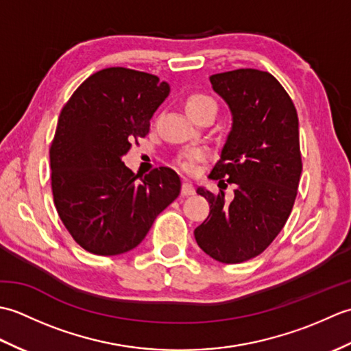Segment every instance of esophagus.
I'll list each match as a JSON object with an SVG mask.
<instances>
[{"label": "esophagus", "instance_id": "1", "mask_svg": "<svg viewBox=\"0 0 351 351\" xmlns=\"http://www.w3.org/2000/svg\"><path fill=\"white\" fill-rule=\"evenodd\" d=\"M191 195H195V187H193V184L190 181H184L182 196H191Z\"/></svg>", "mask_w": 351, "mask_h": 351}]
</instances>
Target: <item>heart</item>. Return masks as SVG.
<instances>
[{
    "mask_svg": "<svg viewBox=\"0 0 351 351\" xmlns=\"http://www.w3.org/2000/svg\"><path fill=\"white\" fill-rule=\"evenodd\" d=\"M215 110H217V106H215V101L205 93H190L185 99V111H187L190 117H195L197 114L202 113H213L215 114ZM204 152L200 149H191V151L185 152L181 155L180 164L181 167L185 170H193L195 169V162L200 161L204 158Z\"/></svg>",
    "mask_w": 351,
    "mask_h": 351,
    "instance_id": "b5f03b06",
    "label": "heart"
}]
</instances>
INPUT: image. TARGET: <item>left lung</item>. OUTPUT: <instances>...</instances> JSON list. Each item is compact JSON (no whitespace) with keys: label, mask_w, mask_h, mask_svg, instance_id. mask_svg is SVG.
I'll return each mask as SVG.
<instances>
[{"label":"left lung","mask_w":351,"mask_h":351,"mask_svg":"<svg viewBox=\"0 0 351 351\" xmlns=\"http://www.w3.org/2000/svg\"><path fill=\"white\" fill-rule=\"evenodd\" d=\"M232 113V128L210 180L234 184V199L197 187L210 215L195 229L206 255L238 264L261 255L285 226L302 175L299 117L271 73L237 69L210 77Z\"/></svg>","instance_id":"8db88e82"}]
</instances>
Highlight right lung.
Masks as SVG:
<instances>
[{
  "mask_svg": "<svg viewBox=\"0 0 351 351\" xmlns=\"http://www.w3.org/2000/svg\"><path fill=\"white\" fill-rule=\"evenodd\" d=\"M169 92L152 73L107 68L88 77L63 107L49 147L51 187L63 225L84 250L101 256L132 250L180 196L175 170L140 176L122 161L149 132Z\"/></svg>",
  "mask_w": 351,
  "mask_h": 351,
  "instance_id": "right-lung-1",
  "label": "right lung"
}]
</instances>
